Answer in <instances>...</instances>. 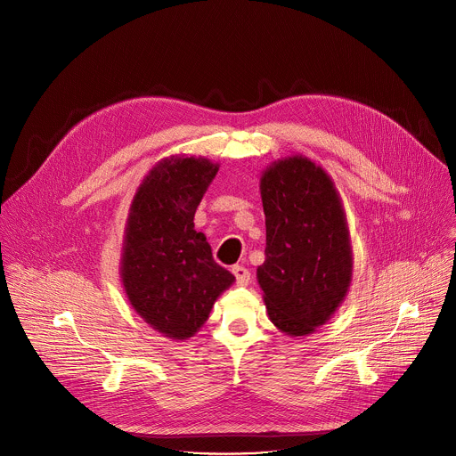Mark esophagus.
<instances>
[{"label": "esophagus", "mask_w": 456, "mask_h": 456, "mask_svg": "<svg viewBox=\"0 0 456 456\" xmlns=\"http://www.w3.org/2000/svg\"><path fill=\"white\" fill-rule=\"evenodd\" d=\"M232 274H234L238 285H247L248 280H250L248 269H245V267H241V265H234V267H232Z\"/></svg>", "instance_id": "esophagus-1"}]
</instances>
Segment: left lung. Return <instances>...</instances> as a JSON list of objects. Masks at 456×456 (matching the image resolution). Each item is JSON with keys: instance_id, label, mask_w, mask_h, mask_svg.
Masks as SVG:
<instances>
[{"instance_id": "left-lung-1", "label": "left lung", "mask_w": 456, "mask_h": 456, "mask_svg": "<svg viewBox=\"0 0 456 456\" xmlns=\"http://www.w3.org/2000/svg\"><path fill=\"white\" fill-rule=\"evenodd\" d=\"M267 227L256 271L271 321L287 336L315 332L352 283V245L339 192L303 155L273 162L259 180Z\"/></svg>"}]
</instances>
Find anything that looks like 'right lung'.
<instances>
[{"instance_id": "right-lung-1", "label": "right lung", "mask_w": 456, "mask_h": 456, "mask_svg": "<svg viewBox=\"0 0 456 456\" xmlns=\"http://www.w3.org/2000/svg\"><path fill=\"white\" fill-rule=\"evenodd\" d=\"M218 167L202 157L164 159L144 176L129 208L122 285L135 312L169 339L197 334L234 281L192 222Z\"/></svg>"}]
</instances>
